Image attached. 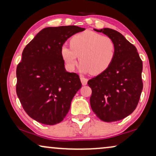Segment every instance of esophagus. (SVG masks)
<instances>
[{
  "instance_id": "34e87169",
  "label": "esophagus",
  "mask_w": 156,
  "mask_h": 156,
  "mask_svg": "<svg viewBox=\"0 0 156 156\" xmlns=\"http://www.w3.org/2000/svg\"><path fill=\"white\" fill-rule=\"evenodd\" d=\"M80 80H81V82H82V85H84H84H87V82H88V80H87V78L84 77V76H81Z\"/></svg>"
}]
</instances>
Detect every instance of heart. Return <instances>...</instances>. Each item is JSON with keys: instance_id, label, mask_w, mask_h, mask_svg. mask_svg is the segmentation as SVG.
Returning a JSON list of instances; mask_svg holds the SVG:
<instances>
[{"instance_id": "heart-1", "label": "heart", "mask_w": 156, "mask_h": 156, "mask_svg": "<svg viewBox=\"0 0 156 156\" xmlns=\"http://www.w3.org/2000/svg\"><path fill=\"white\" fill-rule=\"evenodd\" d=\"M70 47L63 45L61 56L69 70L77 65L83 72L99 74L107 69L116 53V45L112 38L92 31L76 34L70 40Z\"/></svg>"}]
</instances>
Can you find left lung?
I'll return each instance as SVG.
<instances>
[{
  "label": "left lung",
  "mask_w": 156,
  "mask_h": 156,
  "mask_svg": "<svg viewBox=\"0 0 156 156\" xmlns=\"http://www.w3.org/2000/svg\"><path fill=\"white\" fill-rule=\"evenodd\" d=\"M112 38L116 53L107 69L88 81L91 109L106 122L120 121L136 109L143 90V62L136 47L118 31L94 29Z\"/></svg>",
  "instance_id": "8db88e82"
}]
</instances>
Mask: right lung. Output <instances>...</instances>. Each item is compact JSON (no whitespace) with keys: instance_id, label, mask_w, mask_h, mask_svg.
Wrapping results in <instances>:
<instances>
[{"instance_id":"obj_1","label":"right lung","mask_w":156,"mask_h":156,"mask_svg":"<svg viewBox=\"0 0 156 156\" xmlns=\"http://www.w3.org/2000/svg\"><path fill=\"white\" fill-rule=\"evenodd\" d=\"M84 30L75 25L45 27L23 50L16 69V93L25 112L37 122H61L82 87L78 74L66 71L61 48Z\"/></svg>"}]
</instances>
